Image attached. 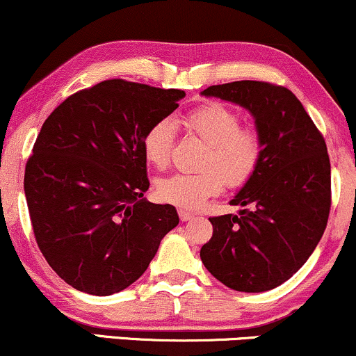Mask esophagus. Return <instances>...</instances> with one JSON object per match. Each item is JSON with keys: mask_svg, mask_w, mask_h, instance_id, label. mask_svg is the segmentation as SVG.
I'll use <instances>...</instances> for the list:
<instances>
[{"mask_svg": "<svg viewBox=\"0 0 356 356\" xmlns=\"http://www.w3.org/2000/svg\"><path fill=\"white\" fill-rule=\"evenodd\" d=\"M179 218H181V220H191L192 218H194V214L186 209H179Z\"/></svg>", "mask_w": 356, "mask_h": 356, "instance_id": "34e87169", "label": "esophagus"}]
</instances>
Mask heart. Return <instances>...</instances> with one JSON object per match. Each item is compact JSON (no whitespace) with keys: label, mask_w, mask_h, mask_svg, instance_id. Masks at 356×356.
Masks as SVG:
<instances>
[{"label":"heart","mask_w":356,"mask_h":356,"mask_svg":"<svg viewBox=\"0 0 356 356\" xmlns=\"http://www.w3.org/2000/svg\"><path fill=\"white\" fill-rule=\"evenodd\" d=\"M187 132L207 144L197 174H172L155 186L161 201L195 209L211 195L229 186H241L259 165L263 145L254 130L241 129V118L222 104H202L182 117ZM174 144V124L159 120L145 132L142 149L149 164L164 169L170 161Z\"/></svg>","instance_id":"obj_1"}]
</instances>
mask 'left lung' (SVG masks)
I'll use <instances>...</instances> for the list:
<instances>
[{"mask_svg": "<svg viewBox=\"0 0 356 356\" xmlns=\"http://www.w3.org/2000/svg\"><path fill=\"white\" fill-rule=\"evenodd\" d=\"M246 108L263 154L231 199L238 214L211 218L201 249L207 271L227 288L263 293L288 281L320 243L332 206V167L325 138L284 87L243 80L201 92Z\"/></svg>", "mask_w": 356, "mask_h": 356, "instance_id": "8db88e82", "label": "left lung"}]
</instances>
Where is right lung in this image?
Returning <instances> with one entry per match:
<instances>
[{
  "label": "right lung",
  "instance_id": "obj_1",
  "mask_svg": "<svg viewBox=\"0 0 356 356\" xmlns=\"http://www.w3.org/2000/svg\"><path fill=\"white\" fill-rule=\"evenodd\" d=\"M186 93L105 80L73 93L44 120L24 170L40 251L65 283L110 296L144 275L179 224L149 189L142 140Z\"/></svg>",
  "mask_w": 356,
  "mask_h": 356
}]
</instances>
